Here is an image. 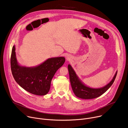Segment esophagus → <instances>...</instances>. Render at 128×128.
Masks as SVG:
<instances>
[{
	"label": "esophagus",
	"mask_w": 128,
	"mask_h": 128,
	"mask_svg": "<svg viewBox=\"0 0 128 128\" xmlns=\"http://www.w3.org/2000/svg\"><path fill=\"white\" fill-rule=\"evenodd\" d=\"M71 57L69 56V55H67L66 56V59L67 60H70L71 59Z\"/></svg>",
	"instance_id": "esophagus-1"
}]
</instances>
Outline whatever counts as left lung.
<instances>
[{"label": "left lung", "instance_id": "left-lung-1", "mask_svg": "<svg viewBox=\"0 0 128 128\" xmlns=\"http://www.w3.org/2000/svg\"><path fill=\"white\" fill-rule=\"evenodd\" d=\"M68 69L71 86L74 94L76 97L84 99L96 98L104 94L113 84L118 72L116 71L112 80L105 86L99 88H93L86 85L79 78L74 70L70 64L68 65Z\"/></svg>", "mask_w": 128, "mask_h": 128}]
</instances>
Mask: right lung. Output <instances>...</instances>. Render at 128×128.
I'll return each instance as SVG.
<instances>
[{"label": "right lung", "mask_w": 128, "mask_h": 128, "mask_svg": "<svg viewBox=\"0 0 128 128\" xmlns=\"http://www.w3.org/2000/svg\"><path fill=\"white\" fill-rule=\"evenodd\" d=\"M65 61L64 57H58L48 58L33 67L21 66L18 62L14 45L10 58L11 70L14 80L20 86L32 94L44 96L48 93L53 76Z\"/></svg>", "instance_id": "add662e5"}]
</instances>
